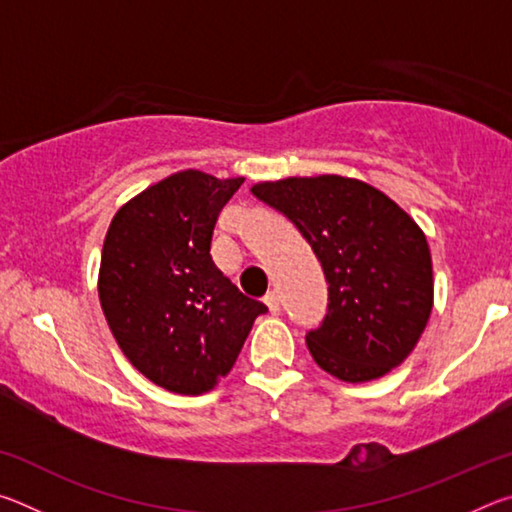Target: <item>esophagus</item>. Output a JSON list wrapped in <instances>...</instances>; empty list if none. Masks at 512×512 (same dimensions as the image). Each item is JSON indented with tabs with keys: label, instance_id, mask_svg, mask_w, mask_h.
<instances>
[{
	"label": "esophagus",
	"instance_id": "1",
	"mask_svg": "<svg viewBox=\"0 0 512 512\" xmlns=\"http://www.w3.org/2000/svg\"><path fill=\"white\" fill-rule=\"evenodd\" d=\"M264 302L273 316L280 314V296H277V291H268L264 296Z\"/></svg>",
	"mask_w": 512,
	"mask_h": 512
}]
</instances>
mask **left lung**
Here are the masks:
<instances>
[{
	"label": "left lung",
	"instance_id": "left-lung-1",
	"mask_svg": "<svg viewBox=\"0 0 512 512\" xmlns=\"http://www.w3.org/2000/svg\"><path fill=\"white\" fill-rule=\"evenodd\" d=\"M253 194L296 225L323 266L327 314L311 357L343 381H370L409 357L433 305L422 230L386 194L343 176L259 183Z\"/></svg>",
	"mask_w": 512,
	"mask_h": 512
}]
</instances>
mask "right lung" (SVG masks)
<instances>
[{
    "mask_svg": "<svg viewBox=\"0 0 512 512\" xmlns=\"http://www.w3.org/2000/svg\"><path fill=\"white\" fill-rule=\"evenodd\" d=\"M244 178L180 171L126 203L101 253L99 300L126 359L153 384L201 395L235 366L266 305L210 255L214 225Z\"/></svg>",
    "mask_w": 512,
    "mask_h": 512,
    "instance_id": "1",
    "label": "right lung"
}]
</instances>
